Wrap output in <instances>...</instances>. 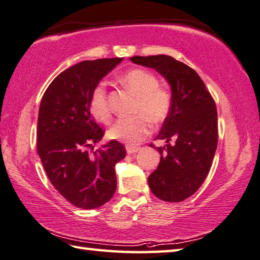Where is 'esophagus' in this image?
I'll list each match as a JSON object with an SVG mask.
<instances>
[{
    "instance_id": "1",
    "label": "esophagus",
    "mask_w": 260,
    "mask_h": 260,
    "mask_svg": "<svg viewBox=\"0 0 260 260\" xmlns=\"http://www.w3.org/2000/svg\"><path fill=\"white\" fill-rule=\"evenodd\" d=\"M125 149H126V153L127 154H135V153H137L139 149H140V147H136V146H130V145H126V147H125Z\"/></svg>"
}]
</instances>
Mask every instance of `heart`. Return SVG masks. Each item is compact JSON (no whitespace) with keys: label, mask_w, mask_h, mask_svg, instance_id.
Here are the masks:
<instances>
[{"label":"heart","mask_w":260,"mask_h":260,"mask_svg":"<svg viewBox=\"0 0 260 260\" xmlns=\"http://www.w3.org/2000/svg\"><path fill=\"white\" fill-rule=\"evenodd\" d=\"M121 84L136 95L133 114L137 115L117 120L109 127L108 137L130 146L139 144L151 133V121L161 124L169 116L172 107V93L166 86L158 85L157 77L152 72L135 68L120 77ZM90 111L95 120L107 123L111 120V107L107 90L100 83L92 90Z\"/></svg>","instance_id":"obj_1"}]
</instances>
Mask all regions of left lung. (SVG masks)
<instances>
[{
    "label": "left lung",
    "instance_id": "1",
    "mask_svg": "<svg viewBox=\"0 0 260 260\" xmlns=\"http://www.w3.org/2000/svg\"><path fill=\"white\" fill-rule=\"evenodd\" d=\"M130 60L154 68L170 84L172 107L156 137L167 145L156 147L161 160L148 185L162 201L181 202L197 192L210 171L218 143L215 100L198 73L175 58L157 54Z\"/></svg>",
    "mask_w": 260,
    "mask_h": 260
}]
</instances>
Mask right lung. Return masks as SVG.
<instances>
[{
    "label": "right lung",
    "instance_id": "right-lung-1",
    "mask_svg": "<svg viewBox=\"0 0 260 260\" xmlns=\"http://www.w3.org/2000/svg\"><path fill=\"white\" fill-rule=\"evenodd\" d=\"M123 58L84 60L61 72L41 100L36 131L38 153L53 187L73 206L102 207L116 190L115 165L124 146L111 140L93 152L104 137L90 111V97ZM89 148H92L91 151Z\"/></svg>",
    "mask_w": 260,
    "mask_h": 260
}]
</instances>
